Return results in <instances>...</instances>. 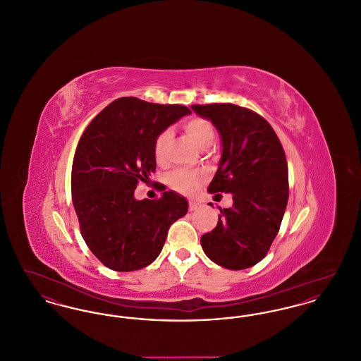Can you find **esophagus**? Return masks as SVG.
Returning a JSON list of instances; mask_svg holds the SVG:
<instances>
[{"label": "esophagus", "mask_w": 361, "mask_h": 361, "mask_svg": "<svg viewBox=\"0 0 361 361\" xmlns=\"http://www.w3.org/2000/svg\"><path fill=\"white\" fill-rule=\"evenodd\" d=\"M202 207V203L196 202V200H189V211H196Z\"/></svg>", "instance_id": "esophagus-1"}]
</instances>
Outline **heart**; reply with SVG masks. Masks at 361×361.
Instances as JSON below:
<instances>
[{
    "mask_svg": "<svg viewBox=\"0 0 361 361\" xmlns=\"http://www.w3.org/2000/svg\"><path fill=\"white\" fill-rule=\"evenodd\" d=\"M184 131L197 147L206 149L215 137L214 127L209 121L203 118H190L184 123ZM171 142V133L162 131L154 143L155 161L158 164H164L166 159V153ZM169 185L181 193H193L199 185L204 181V176L202 173L189 172V171H174L169 174Z\"/></svg>",
    "mask_w": 361,
    "mask_h": 361,
    "instance_id": "1",
    "label": "heart"
}]
</instances>
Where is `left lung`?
<instances>
[{
  "instance_id": "obj_1",
  "label": "left lung",
  "mask_w": 361,
  "mask_h": 361,
  "mask_svg": "<svg viewBox=\"0 0 361 361\" xmlns=\"http://www.w3.org/2000/svg\"><path fill=\"white\" fill-rule=\"evenodd\" d=\"M190 108L211 121L222 142L219 166L208 192L233 195V206L219 208L218 224L202 235V247L207 257L226 269L250 268L267 256L288 202L283 146L271 124L250 109L235 104Z\"/></svg>"
}]
</instances>
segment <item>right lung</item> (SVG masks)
Wrapping results in <instances>:
<instances>
[{
  "mask_svg": "<svg viewBox=\"0 0 361 361\" xmlns=\"http://www.w3.org/2000/svg\"><path fill=\"white\" fill-rule=\"evenodd\" d=\"M185 105L121 97L90 121L71 168V197L82 238L112 271L131 272L159 256L171 224L188 212L174 190L137 200V183L155 171L157 137L189 115Z\"/></svg>",
  "mask_w": 361,
  "mask_h": 361,
  "instance_id": "add662e5",
  "label": "right lung"
}]
</instances>
